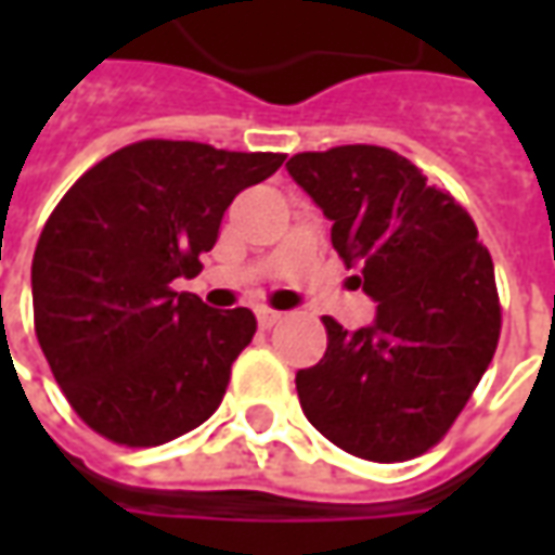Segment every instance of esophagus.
I'll return each instance as SVG.
<instances>
[{
  "instance_id": "1",
  "label": "esophagus",
  "mask_w": 555,
  "mask_h": 555,
  "mask_svg": "<svg viewBox=\"0 0 555 555\" xmlns=\"http://www.w3.org/2000/svg\"><path fill=\"white\" fill-rule=\"evenodd\" d=\"M255 318H258V326H261V330H270V326H276L285 314L276 312V309H264V306H261V309H255Z\"/></svg>"
}]
</instances>
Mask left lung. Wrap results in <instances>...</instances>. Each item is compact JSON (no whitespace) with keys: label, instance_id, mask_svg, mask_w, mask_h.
<instances>
[{"label":"left lung","instance_id":"obj_1","mask_svg":"<svg viewBox=\"0 0 555 555\" xmlns=\"http://www.w3.org/2000/svg\"><path fill=\"white\" fill-rule=\"evenodd\" d=\"M285 169L377 302L372 324L353 333L324 318V360L297 372L302 413L357 457L410 461L442 440L493 360L490 253L464 207L389 147L306 151Z\"/></svg>","mask_w":555,"mask_h":555}]
</instances>
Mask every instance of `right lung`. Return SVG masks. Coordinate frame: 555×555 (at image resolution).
I'll return each mask as SVG.
<instances>
[{
    "instance_id": "1",
    "label": "right lung",
    "mask_w": 555,
    "mask_h": 555,
    "mask_svg": "<svg viewBox=\"0 0 555 555\" xmlns=\"http://www.w3.org/2000/svg\"><path fill=\"white\" fill-rule=\"evenodd\" d=\"M285 154L145 139L79 178L31 258L35 333L77 416L121 446L198 428L255 336L249 309H210L171 282L202 270L234 195Z\"/></svg>"
}]
</instances>
